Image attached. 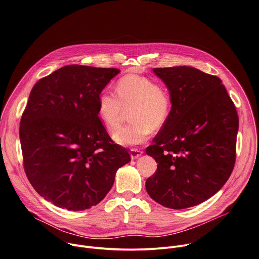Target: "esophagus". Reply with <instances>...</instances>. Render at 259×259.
I'll return each instance as SVG.
<instances>
[{
	"label": "esophagus",
	"mask_w": 259,
	"mask_h": 259,
	"mask_svg": "<svg viewBox=\"0 0 259 259\" xmlns=\"http://www.w3.org/2000/svg\"><path fill=\"white\" fill-rule=\"evenodd\" d=\"M131 158L134 160V159H138L140 156L143 155V151H140L138 149H132L131 150Z\"/></svg>",
	"instance_id": "obj_1"
}]
</instances>
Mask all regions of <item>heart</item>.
Masks as SVG:
<instances>
[{"label": "heart", "mask_w": 259, "mask_h": 259, "mask_svg": "<svg viewBox=\"0 0 259 259\" xmlns=\"http://www.w3.org/2000/svg\"><path fill=\"white\" fill-rule=\"evenodd\" d=\"M116 93L104 89L98 96L97 114L109 130L117 127L125 111L133 110L132 124L121 126L112 134L113 141L124 147L145 143L153 130L162 128L168 121L172 100L167 88L157 85L148 77L126 75L116 83Z\"/></svg>", "instance_id": "1"}]
</instances>
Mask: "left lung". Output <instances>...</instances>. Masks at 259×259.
I'll list each match as a JSON object with an SVG mask.
<instances>
[{
  "mask_svg": "<svg viewBox=\"0 0 259 259\" xmlns=\"http://www.w3.org/2000/svg\"><path fill=\"white\" fill-rule=\"evenodd\" d=\"M172 100L171 115L146 149L157 162L146 189L174 209L215 194L235 164L239 118L222 80L186 66L153 69Z\"/></svg>",
  "mask_w": 259,
  "mask_h": 259,
  "instance_id": "obj_1",
  "label": "left lung"
}]
</instances>
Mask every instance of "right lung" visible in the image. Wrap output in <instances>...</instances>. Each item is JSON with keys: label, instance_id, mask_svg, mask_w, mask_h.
<instances>
[{"label": "right lung", "instance_id": "right-lung-1", "mask_svg": "<svg viewBox=\"0 0 259 259\" xmlns=\"http://www.w3.org/2000/svg\"><path fill=\"white\" fill-rule=\"evenodd\" d=\"M118 69L63 67L32 88L20 121L26 176L46 200L69 210L99 203L116 171L131 161L110 143L97 100Z\"/></svg>", "mask_w": 259, "mask_h": 259}]
</instances>
